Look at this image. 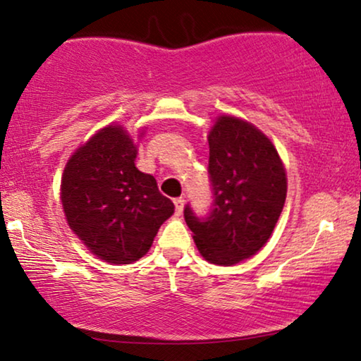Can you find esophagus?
<instances>
[{"instance_id": "obj_1", "label": "esophagus", "mask_w": 361, "mask_h": 361, "mask_svg": "<svg viewBox=\"0 0 361 361\" xmlns=\"http://www.w3.org/2000/svg\"><path fill=\"white\" fill-rule=\"evenodd\" d=\"M184 199L182 197H177V199H174V205H176V214L180 215L182 210H184Z\"/></svg>"}]
</instances>
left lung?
I'll return each mask as SVG.
<instances>
[{"mask_svg": "<svg viewBox=\"0 0 361 361\" xmlns=\"http://www.w3.org/2000/svg\"><path fill=\"white\" fill-rule=\"evenodd\" d=\"M212 205L199 216L185 205V224L207 261L231 266L250 258L273 233L283 212L286 172L273 142L250 123L220 116L209 135Z\"/></svg>", "mask_w": 361, "mask_h": 361, "instance_id": "8db88e82", "label": "left lung"}]
</instances>
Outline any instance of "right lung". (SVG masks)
<instances>
[{"instance_id":"obj_1","label":"right lung","mask_w":361,"mask_h":361,"mask_svg":"<svg viewBox=\"0 0 361 361\" xmlns=\"http://www.w3.org/2000/svg\"><path fill=\"white\" fill-rule=\"evenodd\" d=\"M136 146L121 126H106L67 162L62 205L68 226L98 258L130 264L151 248L174 204L135 166Z\"/></svg>"}]
</instances>
